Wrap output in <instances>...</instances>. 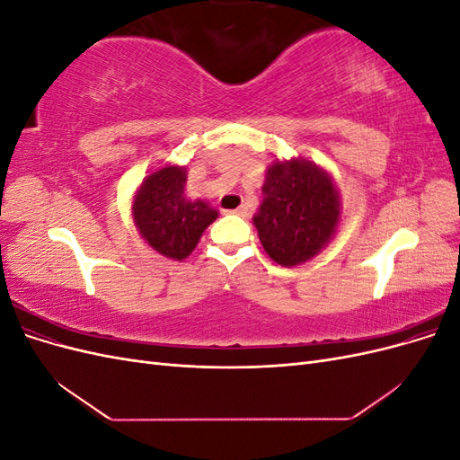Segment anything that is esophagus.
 <instances>
[{
  "mask_svg": "<svg viewBox=\"0 0 460 460\" xmlns=\"http://www.w3.org/2000/svg\"><path fill=\"white\" fill-rule=\"evenodd\" d=\"M226 215H238V217H247V207L245 205H240L238 208H234V211H225Z\"/></svg>",
  "mask_w": 460,
  "mask_h": 460,
  "instance_id": "obj_1",
  "label": "esophagus"
}]
</instances>
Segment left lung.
<instances>
[{"mask_svg": "<svg viewBox=\"0 0 460 460\" xmlns=\"http://www.w3.org/2000/svg\"><path fill=\"white\" fill-rule=\"evenodd\" d=\"M340 222L341 196L324 166L303 157L274 159L267 166L253 225L274 262H309L333 240Z\"/></svg>", "mask_w": 460, "mask_h": 460, "instance_id": "8db88e82", "label": "left lung"}]
</instances>
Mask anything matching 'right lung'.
I'll return each mask as SVG.
<instances>
[{
    "instance_id": "add662e5",
    "label": "right lung",
    "mask_w": 460,
    "mask_h": 460,
    "mask_svg": "<svg viewBox=\"0 0 460 460\" xmlns=\"http://www.w3.org/2000/svg\"><path fill=\"white\" fill-rule=\"evenodd\" d=\"M186 166L163 164L144 178L132 198V220L140 238L171 261L188 259L218 217L208 201L186 196Z\"/></svg>"
}]
</instances>
